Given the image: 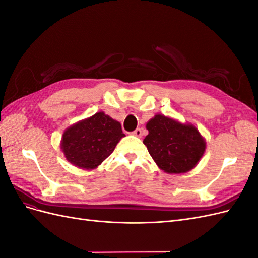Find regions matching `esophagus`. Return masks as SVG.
<instances>
[{
    "mask_svg": "<svg viewBox=\"0 0 258 258\" xmlns=\"http://www.w3.org/2000/svg\"><path fill=\"white\" fill-rule=\"evenodd\" d=\"M132 135H134L135 137H138V138H141L142 137V130L140 128H137L134 132H132Z\"/></svg>",
    "mask_w": 258,
    "mask_h": 258,
    "instance_id": "34e87169",
    "label": "esophagus"
}]
</instances>
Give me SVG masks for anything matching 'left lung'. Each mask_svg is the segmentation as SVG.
Here are the masks:
<instances>
[{
	"instance_id": "obj_1",
	"label": "left lung",
	"mask_w": 258,
	"mask_h": 258,
	"mask_svg": "<svg viewBox=\"0 0 258 258\" xmlns=\"http://www.w3.org/2000/svg\"><path fill=\"white\" fill-rule=\"evenodd\" d=\"M143 140L152 158L170 174L186 173L196 167L206 151V141L191 123H182L157 114L146 123Z\"/></svg>"
}]
</instances>
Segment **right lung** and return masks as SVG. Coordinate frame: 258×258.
I'll list each match as a JSON object with an SVG mask.
<instances>
[{"label":"right lung","instance_id":"1","mask_svg":"<svg viewBox=\"0 0 258 258\" xmlns=\"http://www.w3.org/2000/svg\"><path fill=\"white\" fill-rule=\"evenodd\" d=\"M122 137L120 122L99 112L66 129L60 145L73 166L92 170L113 153Z\"/></svg>","mask_w":258,"mask_h":258}]
</instances>
